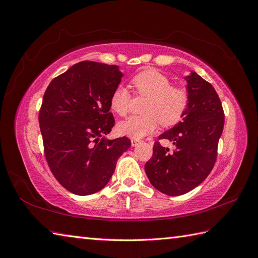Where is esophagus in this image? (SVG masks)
Instances as JSON below:
<instances>
[{
  "instance_id": "34e87169",
  "label": "esophagus",
  "mask_w": 258,
  "mask_h": 258,
  "mask_svg": "<svg viewBox=\"0 0 258 258\" xmlns=\"http://www.w3.org/2000/svg\"><path fill=\"white\" fill-rule=\"evenodd\" d=\"M139 143H140V140H136V139L131 140V145L132 146H137Z\"/></svg>"
}]
</instances>
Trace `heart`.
<instances>
[{
  "label": "heart",
  "mask_w": 258,
  "mask_h": 258,
  "mask_svg": "<svg viewBox=\"0 0 258 258\" xmlns=\"http://www.w3.org/2000/svg\"><path fill=\"white\" fill-rule=\"evenodd\" d=\"M136 92L147 97L143 115H134L118 123L121 135L141 139L152 134L158 123L171 127L182 120L188 107V92L184 88L174 87L166 75L157 70L147 69L138 73L131 81ZM131 95L119 85L114 89L110 99L112 110L119 116L127 115L130 110Z\"/></svg>",
  "instance_id": "1"
}]
</instances>
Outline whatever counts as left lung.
Instances as JSON below:
<instances>
[{"mask_svg":"<svg viewBox=\"0 0 258 258\" xmlns=\"http://www.w3.org/2000/svg\"><path fill=\"white\" fill-rule=\"evenodd\" d=\"M189 102L183 120L163 132L159 140H169L173 152L155 142L145 173L156 189L168 196L190 191L205 181L217 157L224 111L215 89L196 72L185 77Z\"/></svg>","mask_w":258,"mask_h":258,"instance_id":"1","label":"left lung"}]
</instances>
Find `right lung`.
<instances>
[{
  "mask_svg": "<svg viewBox=\"0 0 258 258\" xmlns=\"http://www.w3.org/2000/svg\"><path fill=\"white\" fill-rule=\"evenodd\" d=\"M121 77L117 66L82 61L44 93L38 121L46 160L57 181L79 196L102 189L131 145L126 137L105 138L115 124L110 99Z\"/></svg>",
  "mask_w": 258,
  "mask_h": 258,
  "instance_id": "obj_1",
  "label": "right lung"
}]
</instances>
